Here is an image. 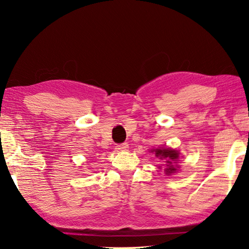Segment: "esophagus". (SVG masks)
Segmentation results:
<instances>
[{
	"label": "esophagus",
	"mask_w": 249,
	"mask_h": 249,
	"mask_svg": "<svg viewBox=\"0 0 249 249\" xmlns=\"http://www.w3.org/2000/svg\"><path fill=\"white\" fill-rule=\"evenodd\" d=\"M127 148H128L127 142H122V144H119V145L115 147V149L117 151H123V150H126Z\"/></svg>",
	"instance_id": "obj_1"
}]
</instances>
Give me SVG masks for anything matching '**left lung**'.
<instances>
[{"instance_id": "left-lung-1", "label": "left lung", "mask_w": 249, "mask_h": 249, "mask_svg": "<svg viewBox=\"0 0 249 249\" xmlns=\"http://www.w3.org/2000/svg\"><path fill=\"white\" fill-rule=\"evenodd\" d=\"M156 153L157 157H160V159L166 160L167 168H166V175H171L177 170L174 167V165L177 161V159L179 157V153L171 148H161V149H155L153 150Z\"/></svg>"}]
</instances>
